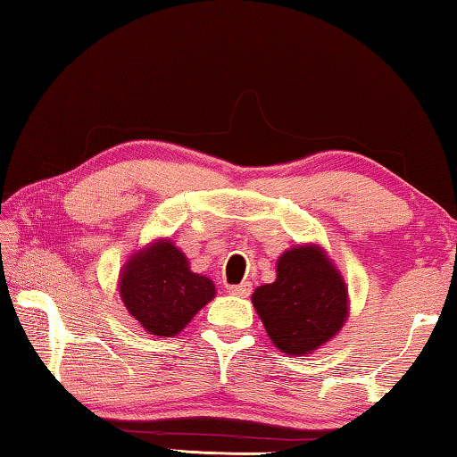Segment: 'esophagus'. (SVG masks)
Returning a JSON list of instances; mask_svg holds the SVG:
<instances>
[{"label":"esophagus","mask_w":457,"mask_h":457,"mask_svg":"<svg viewBox=\"0 0 457 457\" xmlns=\"http://www.w3.org/2000/svg\"><path fill=\"white\" fill-rule=\"evenodd\" d=\"M252 292V284L250 282H244V284H237V286H229V294H234L237 298H247Z\"/></svg>","instance_id":"34e87169"}]
</instances>
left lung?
<instances>
[{
  "label": "left lung",
  "instance_id": "left-lung-1",
  "mask_svg": "<svg viewBox=\"0 0 457 457\" xmlns=\"http://www.w3.org/2000/svg\"><path fill=\"white\" fill-rule=\"evenodd\" d=\"M276 349L304 357L335 338L349 319V288L320 244L288 247L276 262V280L252 294Z\"/></svg>",
  "mask_w": 457,
  "mask_h": 457
}]
</instances>
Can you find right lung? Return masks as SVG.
I'll use <instances>...</instances> for the list:
<instances>
[{"label": "right lung", "mask_w": 457, "mask_h": 457, "mask_svg": "<svg viewBox=\"0 0 457 457\" xmlns=\"http://www.w3.org/2000/svg\"><path fill=\"white\" fill-rule=\"evenodd\" d=\"M119 294L129 314L153 337H175L215 298L212 278L193 272L169 237L130 253L119 274Z\"/></svg>", "instance_id": "obj_1"}]
</instances>
